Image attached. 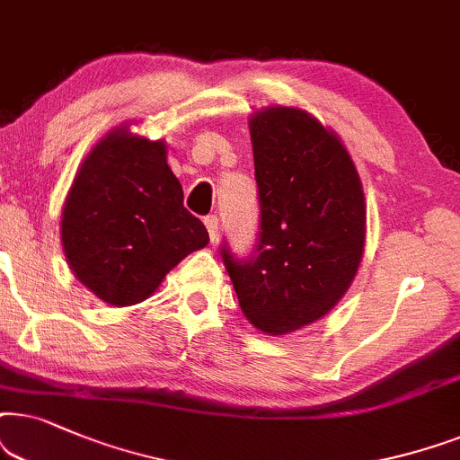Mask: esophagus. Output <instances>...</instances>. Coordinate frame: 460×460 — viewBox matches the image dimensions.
Returning <instances> with one entry per match:
<instances>
[{
	"label": "esophagus",
	"mask_w": 460,
	"mask_h": 460,
	"mask_svg": "<svg viewBox=\"0 0 460 460\" xmlns=\"http://www.w3.org/2000/svg\"><path fill=\"white\" fill-rule=\"evenodd\" d=\"M204 225L208 229V235H210V242L214 243L218 240V218L217 217H206Z\"/></svg>",
	"instance_id": "esophagus-1"
}]
</instances>
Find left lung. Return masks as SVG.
<instances>
[{"mask_svg": "<svg viewBox=\"0 0 460 460\" xmlns=\"http://www.w3.org/2000/svg\"><path fill=\"white\" fill-rule=\"evenodd\" d=\"M261 231L254 252L226 273L243 315L281 336L309 326L345 296L366 242V201L345 145L314 115L269 107L250 118Z\"/></svg>", "mask_w": 460, "mask_h": 460, "instance_id": "1", "label": "left lung"}]
</instances>
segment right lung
Returning <instances> with one entry per match:
<instances>
[{"instance_id":"1","label":"right lung","mask_w":460,"mask_h":460,"mask_svg":"<svg viewBox=\"0 0 460 460\" xmlns=\"http://www.w3.org/2000/svg\"><path fill=\"white\" fill-rule=\"evenodd\" d=\"M60 240L71 271L101 301L149 298L170 269L204 248V223L182 206L166 143L115 128L96 143L66 193Z\"/></svg>"}]
</instances>
